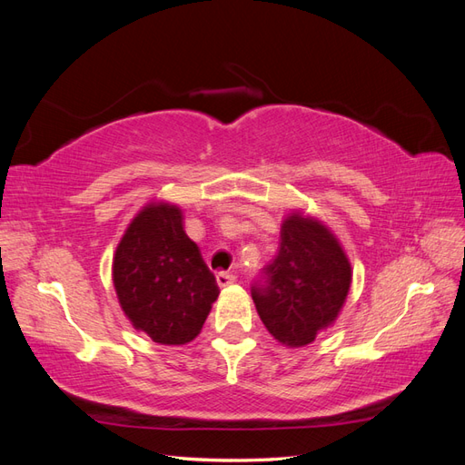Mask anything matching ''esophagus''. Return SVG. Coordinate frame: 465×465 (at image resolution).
<instances>
[{"label": "esophagus", "instance_id": "obj_1", "mask_svg": "<svg viewBox=\"0 0 465 465\" xmlns=\"http://www.w3.org/2000/svg\"><path fill=\"white\" fill-rule=\"evenodd\" d=\"M234 281H236V277L232 273H224V272L217 273V285L219 287H229V285L234 283Z\"/></svg>", "mask_w": 465, "mask_h": 465}]
</instances>
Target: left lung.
Listing matches in <instances>:
<instances>
[{
	"instance_id": "left-lung-1",
	"label": "left lung",
	"mask_w": 465,
	"mask_h": 465,
	"mask_svg": "<svg viewBox=\"0 0 465 465\" xmlns=\"http://www.w3.org/2000/svg\"><path fill=\"white\" fill-rule=\"evenodd\" d=\"M263 279L252 287L263 326L279 343L302 347L340 316L353 270L328 224L292 211L281 223L279 252Z\"/></svg>"
}]
</instances>
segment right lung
I'll return each instance as SVG.
<instances>
[{
    "label": "right lung",
    "mask_w": 465,
    "mask_h": 465,
    "mask_svg": "<svg viewBox=\"0 0 465 465\" xmlns=\"http://www.w3.org/2000/svg\"><path fill=\"white\" fill-rule=\"evenodd\" d=\"M182 217L178 205L147 203L128 224L112 260L125 318L161 345L190 343L219 297L215 275Z\"/></svg>",
    "instance_id": "add662e5"
}]
</instances>
